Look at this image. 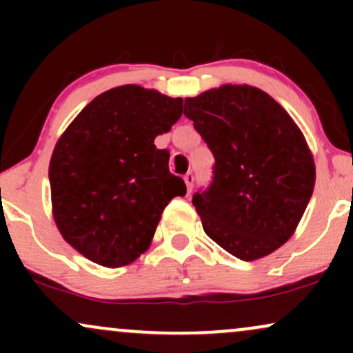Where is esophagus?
I'll use <instances>...</instances> for the list:
<instances>
[{
    "label": "esophagus",
    "instance_id": "1",
    "mask_svg": "<svg viewBox=\"0 0 353 353\" xmlns=\"http://www.w3.org/2000/svg\"><path fill=\"white\" fill-rule=\"evenodd\" d=\"M184 182H185V185H188V190L190 192V190H192V185H194V174L192 172L185 174Z\"/></svg>",
    "mask_w": 353,
    "mask_h": 353
}]
</instances>
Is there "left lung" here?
Returning a JSON list of instances; mask_svg holds the SVG:
<instances>
[{"mask_svg": "<svg viewBox=\"0 0 353 353\" xmlns=\"http://www.w3.org/2000/svg\"><path fill=\"white\" fill-rule=\"evenodd\" d=\"M184 114L216 159L209 189L192 197L204 232L241 261L272 254L292 237L314 192V156L299 125L249 84L185 98Z\"/></svg>", "mask_w": 353, "mask_h": 353, "instance_id": "obj_1", "label": "left lung"}]
</instances>
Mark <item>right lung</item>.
<instances>
[{"instance_id": "add662e5", "label": "right lung", "mask_w": 353, "mask_h": 353, "mask_svg": "<svg viewBox=\"0 0 353 353\" xmlns=\"http://www.w3.org/2000/svg\"><path fill=\"white\" fill-rule=\"evenodd\" d=\"M182 114V98L136 84L96 96L61 134L50 163L52 217L61 236L104 267L134 262L151 245L161 214L185 196L154 145Z\"/></svg>"}]
</instances>
